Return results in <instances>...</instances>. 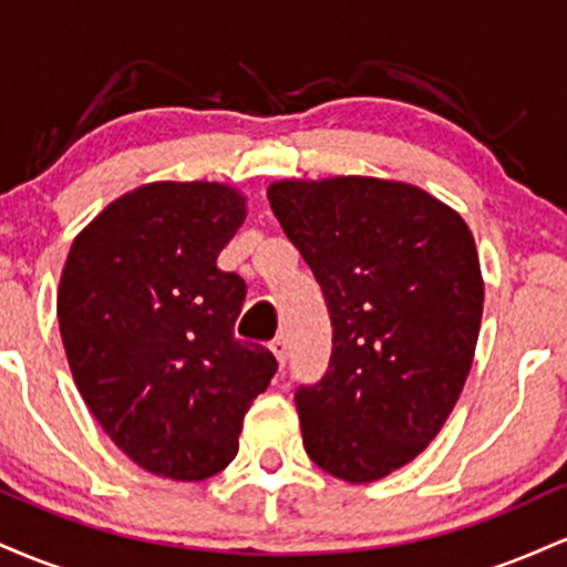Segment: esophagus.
I'll use <instances>...</instances> for the list:
<instances>
[{
    "label": "esophagus",
    "mask_w": 567,
    "mask_h": 567,
    "mask_svg": "<svg viewBox=\"0 0 567 567\" xmlns=\"http://www.w3.org/2000/svg\"><path fill=\"white\" fill-rule=\"evenodd\" d=\"M269 349L275 351L279 365H285V360H288V341H285V336H277L275 341L269 343Z\"/></svg>",
    "instance_id": "1"
}]
</instances>
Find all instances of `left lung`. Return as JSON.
Masks as SVG:
<instances>
[{
  "mask_svg": "<svg viewBox=\"0 0 567 567\" xmlns=\"http://www.w3.org/2000/svg\"><path fill=\"white\" fill-rule=\"evenodd\" d=\"M269 205L320 282L328 373L298 386L303 447L324 472L373 483L437 437L470 375L485 285L466 220L402 181H277Z\"/></svg>",
  "mask_w": 567,
  "mask_h": 567,
  "instance_id": "1",
  "label": "left lung"
}]
</instances>
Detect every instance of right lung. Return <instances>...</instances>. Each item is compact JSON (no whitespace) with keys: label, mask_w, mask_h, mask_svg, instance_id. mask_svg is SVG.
Returning <instances> with one entry per match:
<instances>
[{"label":"right lung","mask_w":567,"mask_h":567,"mask_svg":"<svg viewBox=\"0 0 567 567\" xmlns=\"http://www.w3.org/2000/svg\"><path fill=\"white\" fill-rule=\"evenodd\" d=\"M216 181H157L103 207L71 243L58 322L71 375L141 470L199 483L231 464L277 360L237 341L245 279L218 252L247 216Z\"/></svg>","instance_id":"obj_1"}]
</instances>
